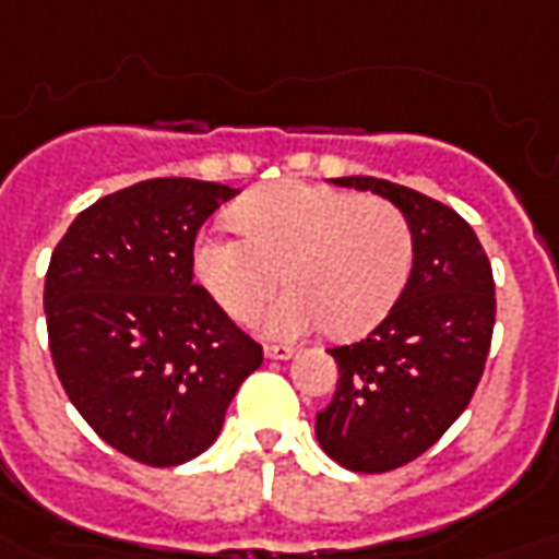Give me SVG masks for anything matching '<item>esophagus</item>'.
<instances>
[{"instance_id": "obj_1", "label": "esophagus", "mask_w": 559, "mask_h": 559, "mask_svg": "<svg viewBox=\"0 0 559 559\" xmlns=\"http://www.w3.org/2000/svg\"><path fill=\"white\" fill-rule=\"evenodd\" d=\"M293 354H296V350H293L290 345H266L269 360H290Z\"/></svg>"}]
</instances>
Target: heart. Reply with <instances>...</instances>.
<instances>
[{"mask_svg":"<svg viewBox=\"0 0 559 559\" xmlns=\"http://www.w3.org/2000/svg\"><path fill=\"white\" fill-rule=\"evenodd\" d=\"M241 236H202L193 272L229 318H260V330L296 338L323 323L338 335L372 330L400 299L415 260V236L388 199L335 187L278 181L236 205Z\"/></svg>","mask_w":559,"mask_h":559,"instance_id":"1","label":"heart"}]
</instances>
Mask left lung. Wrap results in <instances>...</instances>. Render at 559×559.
Segmentation results:
<instances>
[{
  "label": "left lung",
  "instance_id": "left-lung-1",
  "mask_svg": "<svg viewBox=\"0 0 559 559\" xmlns=\"http://www.w3.org/2000/svg\"><path fill=\"white\" fill-rule=\"evenodd\" d=\"M333 185L388 199L415 236L412 272L388 318L330 350L338 388L314 424L320 448L345 469L390 472L439 442L469 405L497 320L493 272L472 226L442 202L366 175Z\"/></svg>",
  "mask_w": 559,
  "mask_h": 559
}]
</instances>
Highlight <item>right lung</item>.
I'll use <instances>...</instances> for the list:
<instances>
[{
	"instance_id": "1",
	"label": "right lung",
	"mask_w": 559,
	"mask_h": 559,
	"mask_svg": "<svg viewBox=\"0 0 559 559\" xmlns=\"http://www.w3.org/2000/svg\"><path fill=\"white\" fill-rule=\"evenodd\" d=\"M239 190L151 178L81 212L45 278L50 357L90 427L144 466L217 439L263 347L193 284V241Z\"/></svg>"
}]
</instances>
